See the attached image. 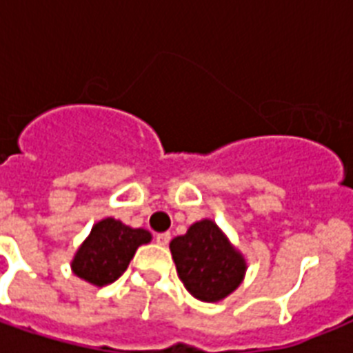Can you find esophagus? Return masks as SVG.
I'll return each instance as SVG.
<instances>
[{"label": "esophagus", "instance_id": "1", "mask_svg": "<svg viewBox=\"0 0 353 353\" xmlns=\"http://www.w3.org/2000/svg\"><path fill=\"white\" fill-rule=\"evenodd\" d=\"M155 241L163 247L168 245V241H170V232H159V234L155 236Z\"/></svg>", "mask_w": 353, "mask_h": 353}]
</instances>
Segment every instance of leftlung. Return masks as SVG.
I'll return each instance as SVG.
<instances>
[{
	"label": "left lung",
	"instance_id": "left-lung-1",
	"mask_svg": "<svg viewBox=\"0 0 353 353\" xmlns=\"http://www.w3.org/2000/svg\"><path fill=\"white\" fill-rule=\"evenodd\" d=\"M177 276L194 299L220 302L240 288L247 271L245 256L212 220L196 221L170 241Z\"/></svg>",
	"mask_w": 353,
	"mask_h": 353
}]
</instances>
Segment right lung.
Instances as JSON below:
<instances>
[{"label": "right lung", "instance_id": "right-lung-1", "mask_svg": "<svg viewBox=\"0 0 353 353\" xmlns=\"http://www.w3.org/2000/svg\"><path fill=\"white\" fill-rule=\"evenodd\" d=\"M152 241L146 229H133L115 218L97 221L71 260V271L88 284L104 288L121 276L135 251Z\"/></svg>", "mask_w": 353, "mask_h": 353}]
</instances>
